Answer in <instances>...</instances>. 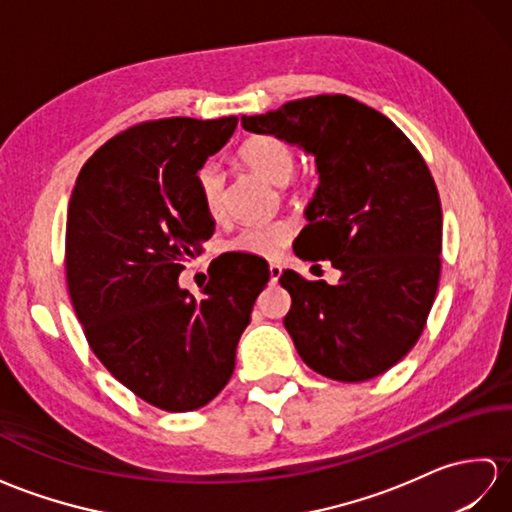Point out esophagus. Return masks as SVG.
<instances>
[{
  "label": "esophagus",
  "instance_id": "34e87169",
  "mask_svg": "<svg viewBox=\"0 0 512 512\" xmlns=\"http://www.w3.org/2000/svg\"><path fill=\"white\" fill-rule=\"evenodd\" d=\"M268 270H270V284H277L279 277H281V266L279 264H270Z\"/></svg>",
  "mask_w": 512,
  "mask_h": 512
}]
</instances>
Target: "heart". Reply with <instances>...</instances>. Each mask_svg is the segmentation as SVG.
Here are the masks:
<instances>
[{"label":"heart","mask_w":512,"mask_h":512,"mask_svg":"<svg viewBox=\"0 0 512 512\" xmlns=\"http://www.w3.org/2000/svg\"><path fill=\"white\" fill-rule=\"evenodd\" d=\"M237 158L250 171L273 184H284L290 180L297 165L295 149L286 138L275 134H253L237 149ZM224 173L213 160H206L195 171V189L206 213L217 217L224 209ZM295 228L290 222H273L246 226L226 242L228 253H246L253 257H275L284 248Z\"/></svg>","instance_id":"b5f03b06"}]
</instances>
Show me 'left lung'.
I'll return each mask as SVG.
<instances>
[{
    "mask_svg": "<svg viewBox=\"0 0 512 512\" xmlns=\"http://www.w3.org/2000/svg\"><path fill=\"white\" fill-rule=\"evenodd\" d=\"M242 125L317 160L319 189L295 253L328 259L341 279L281 273L299 356L341 383L380 376L420 339L440 284L442 206L427 162L387 116L345 94L290 101Z\"/></svg>",
    "mask_w": 512,
    "mask_h": 512,
    "instance_id": "obj_1",
    "label": "left lung"
}]
</instances>
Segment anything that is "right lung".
<instances>
[{"label":"right lung","instance_id":"right-lung-1","mask_svg":"<svg viewBox=\"0 0 512 512\" xmlns=\"http://www.w3.org/2000/svg\"><path fill=\"white\" fill-rule=\"evenodd\" d=\"M237 116L145 121L94 151L65 224V281L96 358L162 411L211 402L235 369L237 341L268 277L211 264L202 297L178 286L215 222L195 171L233 136Z\"/></svg>","mask_w":512,"mask_h":512}]
</instances>
